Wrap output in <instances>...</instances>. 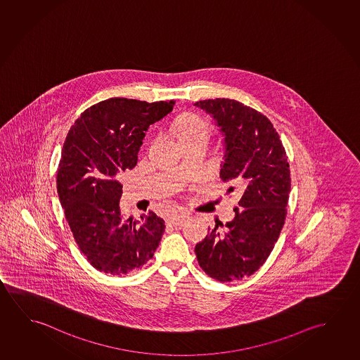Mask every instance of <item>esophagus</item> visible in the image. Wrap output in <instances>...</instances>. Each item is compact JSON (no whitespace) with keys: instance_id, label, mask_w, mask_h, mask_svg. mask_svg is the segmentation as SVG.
<instances>
[{"instance_id":"1","label":"esophagus","mask_w":360,"mask_h":360,"mask_svg":"<svg viewBox=\"0 0 360 360\" xmlns=\"http://www.w3.org/2000/svg\"><path fill=\"white\" fill-rule=\"evenodd\" d=\"M186 217H188L186 212H174V214H170V215L167 217V221L170 224H174V225H179V224L185 221Z\"/></svg>"}]
</instances>
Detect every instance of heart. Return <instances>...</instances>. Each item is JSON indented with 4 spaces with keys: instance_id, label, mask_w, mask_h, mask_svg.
Returning a JSON list of instances; mask_svg holds the SVG:
<instances>
[{
    "instance_id": "1",
    "label": "heart",
    "mask_w": 360,
    "mask_h": 360,
    "mask_svg": "<svg viewBox=\"0 0 360 360\" xmlns=\"http://www.w3.org/2000/svg\"><path fill=\"white\" fill-rule=\"evenodd\" d=\"M172 131L175 132L180 143L195 141L201 137H209V125L199 116L193 114L181 115L172 122Z\"/></svg>"
}]
</instances>
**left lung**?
<instances>
[{"label":"left lung","mask_w":360,"mask_h":360,"mask_svg":"<svg viewBox=\"0 0 360 360\" xmlns=\"http://www.w3.org/2000/svg\"><path fill=\"white\" fill-rule=\"evenodd\" d=\"M214 117L224 136L220 177L241 194L235 217L195 246L201 269L229 283L250 276L268 259L284 226L290 170L279 135L266 116L230 98L194 103Z\"/></svg>","instance_id":"obj_1"}]
</instances>
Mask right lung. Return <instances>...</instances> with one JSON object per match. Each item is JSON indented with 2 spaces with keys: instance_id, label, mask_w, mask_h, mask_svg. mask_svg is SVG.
<instances>
[{
  "instance_id": "1",
  "label": "right lung",
  "mask_w": 360,
  "mask_h": 360,
  "mask_svg": "<svg viewBox=\"0 0 360 360\" xmlns=\"http://www.w3.org/2000/svg\"><path fill=\"white\" fill-rule=\"evenodd\" d=\"M174 101L114 97L86 110L70 129L58 172V193L77 245L94 268L125 275L154 255L165 224L155 212L136 220L121 214L120 175L135 167L150 125Z\"/></svg>"
}]
</instances>
